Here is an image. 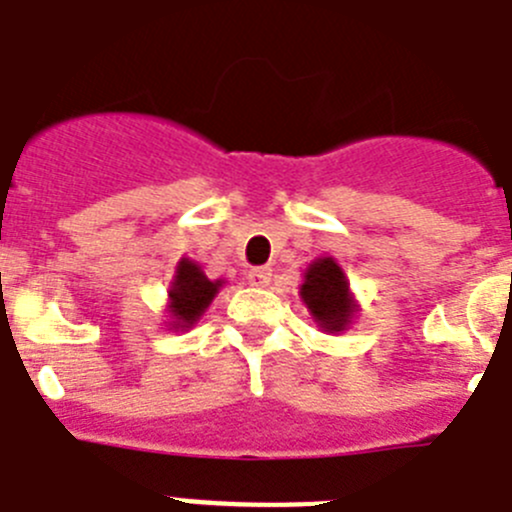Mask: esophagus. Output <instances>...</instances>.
Here are the masks:
<instances>
[{
    "label": "esophagus",
    "instance_id": "esophagus-1",
    "mask_svg": "<svg viewBox=\"0 0 512 512\" xmlns=\"http://www.w3.org/2000/svg\"><path fill=\"white\" fill-rule=\"evenodd\" d=\"M248 282H251L253 287H269L271 269L269 266H256V269L248 271Z\"/></svg>",
    "mask_w": 512,
    "mask_h": 512
}]
</instances>
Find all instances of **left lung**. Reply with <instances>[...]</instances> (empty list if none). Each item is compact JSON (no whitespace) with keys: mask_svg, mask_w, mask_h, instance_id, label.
Listing matches in <instances>:
<instances>
[{"mask_svg":"<svg viewBox=\"0 0 512 512\" xmlns=\"http://www.w3.org/2000/svg\"><path fill=\"white\" fill-rule=\"evenodd\" d=\"M300 300L312 315V323L333 336L351 328L359 312L351 284L333 256H320L307 266L302 274Z\"/></svg>","mask_w":512,"mask_h":512,"instance_id":"left-lung-1","label":"left lung"}]
</instances>
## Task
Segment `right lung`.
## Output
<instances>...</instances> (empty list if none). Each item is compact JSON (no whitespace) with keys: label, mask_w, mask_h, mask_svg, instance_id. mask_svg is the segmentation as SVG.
<instances>
[{"label":"right lung","mask_w":512,"mask_h":512,"mask_svg":"<svg viewBox=\"0 0 512 512\" xmlns=\"http://www.w3.org/2000/svg\"><path fill=\"white\" fill-rule=\"evenodd\" d=\"M223 279H207L202 266L192 259L176 261L174 277L169 282V300H166V328L169 330H189L197 325V320L205 315L210 302L223 289Z\"/></svg>","instance_id":"add662e5"}]
</instances>
